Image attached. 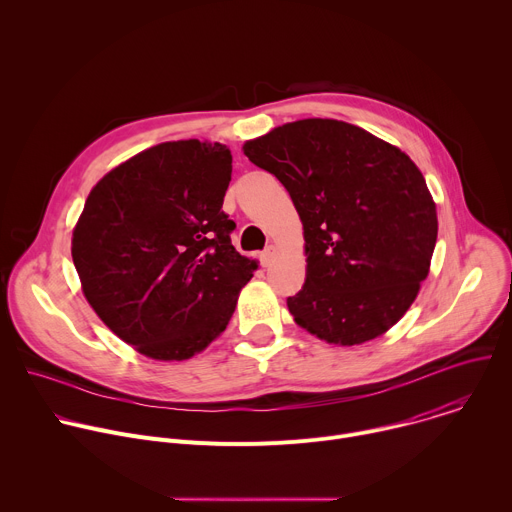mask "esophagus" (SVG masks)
I'll return each instance as SVG.
<instances>
[{"instance_id":"34e87169","label":"esophagus","mask_w":512,"mask_h":512,"mask_svg":"<svg viewBox=\"0 0 512 512\" xmlns=\"http://www.w3.org/2000/svg\"><path fill=\"white\" fill-rule=\"evenodd\" d=\"M273 255H275V249H273V247H267V249L259 255V263H261L263 267H267V265L273 261Z\"/></svg>"}]
</instances>
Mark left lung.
Here are the masks:
<instances>
[{
	"label": "left lung",
	"mask_w": 512,
	"mask_h": 512,
	"mask_svg": "<svg viewBox=\"0 0 512 512\" xmlns=\"http://www.w3.org/2000/svg\"><path fill=\"white\" fill-rule=\"evenodd\" d=\"M294 202L306 281L294 320L330 344L387 332L413 304L437 239L423 174L395 145L336 119H302L243 145Z\"/></svg>",
	"instance_id": "obj_1"
}]
</instances>
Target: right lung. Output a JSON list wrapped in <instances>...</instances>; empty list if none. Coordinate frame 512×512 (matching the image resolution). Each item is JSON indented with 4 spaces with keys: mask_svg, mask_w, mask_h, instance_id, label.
Masks as SVG:
<instances>
[{
    "mask_svg": "<svg viewBox=\"0 0 512 512\" xmlns=\"http://www.w3.org/2000/svg\"><path fill=\"white\" fill-rule=\"evenodd\" d=\"M227 145L166 141L111 170L72 233L85 298L127 344L184 360L221 334L257 263L231 243Z\"/></svg>",
    "mask_w": 512,
    "mask_h": 512,
    "instance_id": "obj_1",
    "label": "right lung"
}]
</instances>
